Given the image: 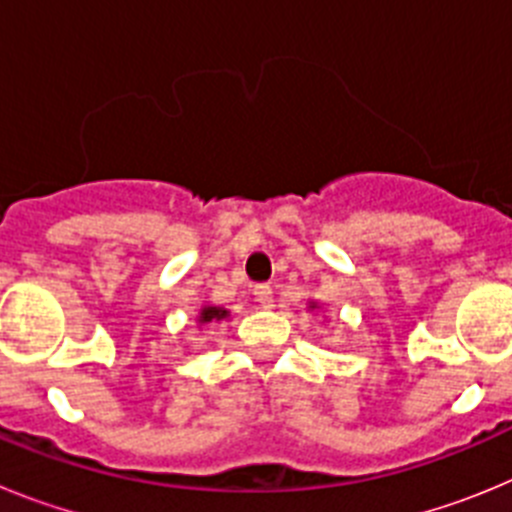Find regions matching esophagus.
<instances>
[{"instance_id": "1", "label": "esophagus", "mask_w": 512, "mask_h": 512, "mask_svg": "<svg viewBox=\"0 0 512 512\" xmlns=\"http://www.w3.org/2000/svg\"><path fill=\"white\" fill-rule=\"evenodd\" d=\"M253 295H256V300H259L261 307H266V310L274 307V292H271L269 284H256V287H253Z\"/></svg>"}]
</instances>
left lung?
<instances>
[{"label":"left lung","instance_id":"obj_1","mask_svg":"<svg viewBox=\"0 0 512 512\" xmlns=\"http://www.w3.org/2000/svg\"><path fill=\"white\" fill-rule=\"evenodd\" d=\"M307 307H310V310H320V305L315 300H307Z\"/></svg>","mask_w":512,"mask_h":512}]
</instances>
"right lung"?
<instances>
[{"mask_svg": "<svg viewBox=\"0 0 512 512\" xmlns=\"http://www.w3.org/2000/svg\"><path fill=\"white\" fill-rule=\"evenodd\" d=\"M230 318V310L220 305H212V302H205L197 312V325H207V323H220V320H228Z\"/></svg>", "mask_w": 512, "mask_h": 512, "instance_id": "add662e5", "label": "right lung"}]
</instances>
